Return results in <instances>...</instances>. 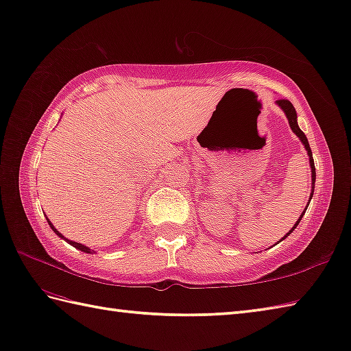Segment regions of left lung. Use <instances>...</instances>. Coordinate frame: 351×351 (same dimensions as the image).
I'll return each instance as SVG.
<instances>
[{
    "label": "left lung",
    "mask_w": 351,
    "mask_h": 351,
    "mask_svg": "<svg viewBox=\"0 0 351 351\" xmlns=\"http://www.w3.org/2000/svg\"><path fill=\"white\" fill-rule=\"evenodd\" d=\"M276 104H277L278 107H280V109L285 112L286 118H288V121H289V127H291V130L297 134V138H298L300 141H302V144L304 145L306 152H307V156H309V165H311V173H312V191H311L309 202H307V203H311V199H312V197H313V189H315V163H313L312 149H311V147H309V142H307L306 134H304L302 130H300L298 123H297V112H295V109H294V106H292V104H291V101H288V99H277ZM307 206H309V204H307ZM307 206H306V209H307ZM306 209L303 210L302 215H300V218L297 219V223L294 224V227L291 228L289 233H286V234H285V238H282V239H286V238H288V236H289L292 232H294V228L300 224V219L303 218ZM278 242H280V241H278Z\"/></svg>",
    "instance_id": "obj_1"
}]
</instances>
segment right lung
Masks as SVG:
<instances>
[{"label": "right lung", "mask_w": 351, "mask_h": 351, "mask_svg": "<svg viewBox=\"0 0 351 351\" xmlns=\"http://www.w3.org/2000/svg\"><path fill=\"white\" fill-rule=\"evenodd\" d=\"M47 218V217H45ZM47 221H48V224H49V227H51L53 228V232L57 234V236H59V238H62L63 241H66L68 242V244H71V245H73V247H75L77 250H80V252H83V253H95L94 252V250H90L89 247H86V245H83V244H78V242H74V241H71V239H66L65 238V236H63L59 230H57V228L51 224V221H49L48 218H47Z\"/></svg>", "instance_id": "1"}]
</instances>
